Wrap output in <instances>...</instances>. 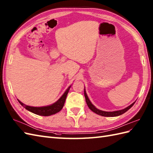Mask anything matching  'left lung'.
Masks as SVG:
<instances>
[{"label": "left lung", "instance_id": "obj_1", "mask_svg": "<svg viewBox=\"0 0 153 153\" xmlns=\"http://www.w3.org/2000/svg\"><path fill=\"white\" fill-rule=\"evenodd\" d=\"M84 95H85V100H86V102H87V104L88 105V107L89 108V109L91 110V111H93V112H94L95 113H97V114H98L99 115L104 116V117H116V116H119V115H122V114H123V113H125V112H126L130 108H132V106H133V105L135 104V102H134L133 104H132L130 105H129L128 107H127L125 109H123L122 110H119V111H110V112L104 111H102V110H99L97 108H96L94 106L93 104H92V103L89 100V99H88L87 95L86 94V92H85V89L84 91Z\"/></svg>", "mask_w": 153, "mask_h": 153}]
</instances>
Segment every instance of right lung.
Masks as SVG:
<instances>
[{
  "instance_id": "1",
  "label": "right lung",
  "mask_w": 153,
  "mask_h": 153,
  "mask_svg": "<svg viewBox=\"0 0 153 153\" xmlns=\"http://www.w3.org/2000/svg\"><path fill=\"white\" fill-rule=\"evenodd\" d=\"M70 88V87L67 88L65 93L63 94V95L60 98V99L57 102H56L52 105L45 106V107H32V106H28L23 104V103L20 102L19 100L18 101L20 103V104L21 105H23L25 108L28 110L29 111L34 113V114L41 116H50L59 112L60 110L62 109L64 104H65L67 94H68L69 92Z\"/></svg>"
}]
</instances>
